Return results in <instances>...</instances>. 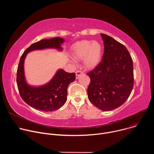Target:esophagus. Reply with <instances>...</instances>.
<instances>
[{
	"label": "esophagus",
	"mask_w": 154,
	"mask_h": 154,
	"mask_svg": "<svg viewBox=\"0 0 154 154\" xmlns=\"http://www.w3.org/2000/svg\"><path fill=\"white\" fill-rule=\"evenodd\" d=\"M83 74V72L81 71H77L76 72H75V77H76V79H78L79 77Z\"/></svg>",
	"instance_id": "34e87169"
}]
</instances>
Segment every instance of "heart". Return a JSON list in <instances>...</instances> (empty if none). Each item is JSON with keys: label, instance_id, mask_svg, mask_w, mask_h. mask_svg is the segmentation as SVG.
Instances as JSON below:
<instances>
[{"label": "heart", "instance_id": "obj_1", "mask_svg": "<svg viewBox=\"0 0 154 154\" xmlns=\"http://www.w3.org/2000/svg\"><path fill=\"white\" fill-rule=\"evenodd\" d=\"M103 48L97 41L82 40L77 42L71 48V55L75 60H83L84 67L94 69L100 63Z\"/></svg>", "mask_w": 154, "mask_h": 154}]
</instances>
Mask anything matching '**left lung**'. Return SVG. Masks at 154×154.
<instances>
[{"label":"left lung","mask_w":154,"mask_h":154,"mask_svg":"<svg viewBox=\"0 0 154 154\" xmlns=\"http://www.w3.org/2000/svg\"><path fill=\"white\" fill-rule=\"evenodd\" d=\"M100 35L103 55L98 66L87 74L91 79L88 96L94 106L102 111H109L122 105L132 91L133 61L122 44L105 34Z\"/></svg>","instance_id":"1"}]
</instances>
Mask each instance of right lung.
I'll list each match as a JSON object with an SVG mask.
<instances>
[{
	"label": "right lung",
	"mask_w": 154,
	"mask_h": 154,
	"mask_svg": "<svg viewBox=\"0 0 154 154\" xmlns=\"http://www.w3.org/2000/svg\"><path fill=\"white\" fill-rule=\"evenodd\" d=\"M64 41V38L61 37L42 39L32 44L20 58L16 79L19 94L26 103L38 110L48 112L61 108L67 100L68 87L75 80V74L59 69L46 84L31 85L27 83L25 76V59L27 54L37 50L55 49L61 52V45Z\"/></svg>",
	"instance_id": "right-lung-1"
}]
</instances>
